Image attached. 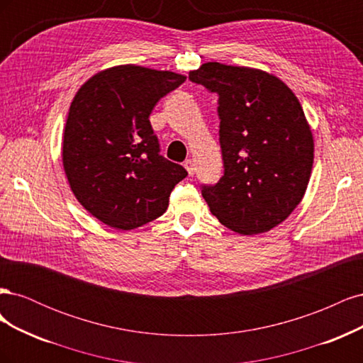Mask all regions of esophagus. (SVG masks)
Segmentation results:
<instances>
[{"mask_svg": "<svg viewBox=\"0 0 363 363\" xmlns=\"http://www.w3.org/2000/svg\"><path fill=\"white\" fill-rule=\"evenodd\" d=\"M184 168H186V171H188L189 175H194V172H195V163H194V160L192 159L186 160L184 162Z\"/></svg>", "mask_w": 363, "mask_h": 363, "instance_id": "obj_1", "label": "esophagus"}]
</instances>
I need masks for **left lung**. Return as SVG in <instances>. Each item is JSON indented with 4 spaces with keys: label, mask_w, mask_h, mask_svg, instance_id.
<instances>
[{
    "label": "left lung",
    "mask_w": 363,
    "mask_h": 363,
    "mask_svg": "<svg viewBox=\"0 0 363 363\" xmlns=\"http://www.w3.org/2000/svg\"><path fill=\"white\" fill-rule=\"evenodd\" d=\"M189 80L218 95L224 175L203 186V199L233 232H268L300 204L311 179L313 138L298 98L265 71L218 62Z\"/></svg>",
    "instance_id": "left-lung-1"
}]
</instances>
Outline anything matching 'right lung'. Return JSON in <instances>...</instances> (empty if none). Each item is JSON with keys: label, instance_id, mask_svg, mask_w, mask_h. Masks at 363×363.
Here are the masks:
<instances>
[{"label": "right lung", "instance_id": "obj_1", "mask_svg": "<svg viewBox=\"0 0 363 363\" xmlns=\"http://www.w3.org/2000/svg\"><path fill=\"white\" fill-rule=\"evenodd\" d=\"M186 77L121 65L91 77L74 96L63 133V169L87 212L131 230L168 208L188 172L160 156L150 113Z\"/></svg>", "mask_w": 363, "mask_h": 363}]
</instances>
